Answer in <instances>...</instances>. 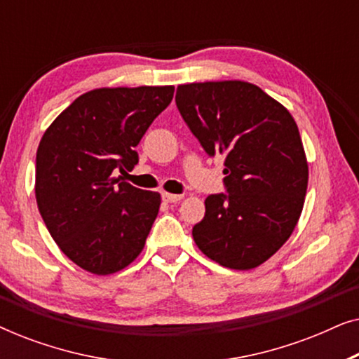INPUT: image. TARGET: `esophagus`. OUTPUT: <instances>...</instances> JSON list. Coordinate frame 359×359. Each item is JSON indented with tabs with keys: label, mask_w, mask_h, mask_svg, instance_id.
<instances>
[{
	"label": "esophagus",
	"mask_w": 359,
	"mask_h": 359,
	"mask_svg": "<svg viewBox=\"0 0 359 359\" xmlns=\"http://www.w3.org/2000/svg\"><path fill=\"white\" fill-rule=\"evenodd\" d=\"M161 198H163V201H166V203H180V201L183 199V196H181V194L163 193V194H161Z\"/></svg>",
	"instance_id": "1"
}]
</instances>
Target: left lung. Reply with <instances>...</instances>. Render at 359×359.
Segmentation results:
<instances>
[{
	"instance_id": "obj_1",
	"label": "left lung",
	"mask_w": 359,
	"mask_h": 359,
	"mask_svg": "<svg viewBox=\"0 0 359 359\" xmlns=\"http://www.w3.org/2000/svg\"><path fill=\"white\" fill-rule=\"evenodd\" d=\"M176 106L209 155H227V194L205 198L198 248L230 269H253L296 229L309 165L296 121L281 102L242 80L180 85Z\"/></svg>"
}]
</instances>
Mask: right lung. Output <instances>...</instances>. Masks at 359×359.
Listing matches in <instances>:
<instances>
[{
  "mask_svg": "<svg viewBox=\"0 0 359 359\" xmlns=\"http://www.w3.org/2000/svg\"><path fill=\"white\" fill-rule=\"evenodd\" d=\"M173 93L175 86L96 88L43 132L36 156L39 212L58 248L88 273L121 271L145 247L161 196L114 173L139 163L135 147Z\"/></svg>",
  "mask_w": 359,
  "mask_h": 359,
  "instance_id": "1",
  "label": "right lung"
}]
</instances>
